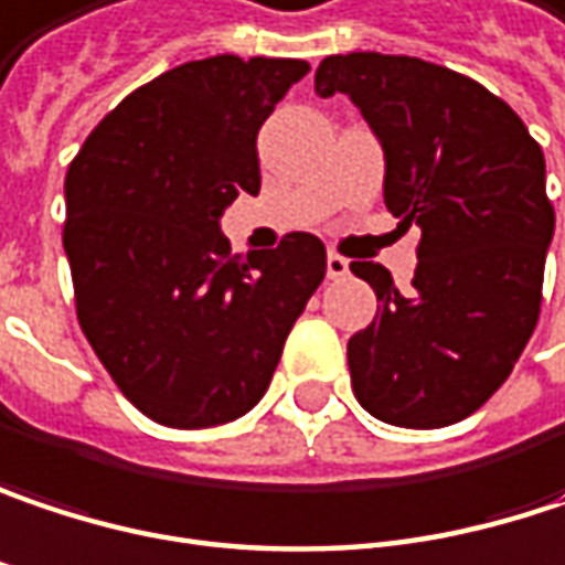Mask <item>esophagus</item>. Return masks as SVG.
Wrapping results in <instances>:
<instances>
[{"mask_svg":"<svg viewBox=\"0 0 565 565\" xmlns=\"http://www.w3.org/2000/svg\"><path fill=\"white\" fill-rule=\"evenodd\" d=\"M327 275H330L333 281L345 278V275H349V258H342L339 252H330V255H327Z\"/></svg>","mask_w":565,"mask_h":565,"instance_id":"obj_1","label":"esophagus"}]
</instances>
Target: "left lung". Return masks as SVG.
Returning a JSON list of instances; mask_svg holds the SVG:
<instances>
[{
    "label": "left lung",
    "instance_id": "8db88e82",
    "mask_svg": "<svg viewBox=\"0 0 565 565\" xmlns=\"http://www.w3.org/2000/svg\"><path fill=\"white\" fill-rule=\"evenodd\" d=\"M317 93H345L385 148V206L420 230L411 294L382 265L375 320L349 339L359 404L394 427L466 420L504 385L534 333L556 213L521 116L482 83L404 54H333Z\"/></svg>",
    "mask_w": 565,
    "mask_h": 565
}]
</instances>
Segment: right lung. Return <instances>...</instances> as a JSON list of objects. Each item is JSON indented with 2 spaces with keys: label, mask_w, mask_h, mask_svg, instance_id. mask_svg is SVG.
<instances>
[{
  "label": "right lung",
  "mask_w": 565,
  "mask_h": 565,
  "mask_svg": "<svg viewBox=\"0 0 565 565\" xmlns=\"http://www.w3.org/2000/svg\"><path fill=\"white\" fill-rule=\"evenodd\" d=\"M310 71L216 54L129 93L67 168L64 252L83 335L154 424L200 430L248 414L327 275V248L287 232L232 255L220 216L258 193L262 122Z\"/></svg>",
  "instance_id": "right-lung-1"
}]
</instances>
